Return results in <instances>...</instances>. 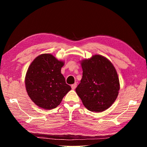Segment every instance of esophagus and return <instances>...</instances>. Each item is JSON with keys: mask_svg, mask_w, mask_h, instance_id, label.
Masks as SVG:
<instances>
[{"mask_svg": "<svg viewBox=\"0 0 147 147\" xmlns=\"http://www.w3.org/2000/svg\"><path fill=\"white\" fill-rule=\"evenodd\" d=\"M71 87H72V90H75V89L77 87V83H74V84H72V85H71Z\"/></svg>", "mask_w": 147, "mask_h": 147, "instance_id": "esophagus-1", "label": "esophagus"}]
</instances>
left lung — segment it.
Returning <instances> with one entry per match:
<instances>
[{"label": "left lung", "instance_id": "obj_1", "mask_svg": "<svg viewBox=\"0 0 147 147\" xmlns=\"http://www.w3.org/2000/svg\"><path fill=\"white\" fill-rule=\"evenodd\" d=\"M83 77L77 94L84 106L91 112H100L109 109L117 99L119 82L112 63L99 55L81 61Z\"/></svg>", "mask_w": 147, "mask_h": 147}]
</instances>
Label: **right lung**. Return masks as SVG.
I'll return each instance as SVG.
<instances>
[{"label":"right lung","mask_w":147,"mask_h":147,"mask_svg":"<svg viewBox=\"0 0 147 147\" xmlns=\"http://www.w3.org/2000/svg\"><path fill=\"white\" fill-rule=\"evenodd\" d=\"M63 61L51 54L37 56L30 64L25 77L28 96L39 107L50 110L58 106L71 87L61 74Z\"/></svg>","instance_id":"add662e5"}]
</instances>
